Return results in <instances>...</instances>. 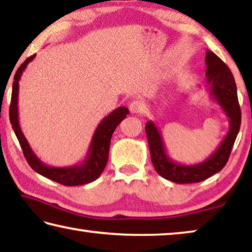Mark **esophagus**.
I'll list each match as a JSON object with an SVG mask.
<instances>
[{
	"mask_svg": "<svg viewBox=\"0 0 252 252\" xmlns=\"http://www.w3.org/2000/svg\"><path fill=\"white\" fill-rule=\"evenodd\" d=\"M130 111L132 113H134V114H139V113H141V112H143V110H144V106H143V104L141 103V102L140 101H136V100H134V101H132L131 103H130Z\"/></svg>",
	"mask_w": 252,
	"mask_h": 252,
	"instance_id": "1",
	"label": "esophagus"
}]
</instances>
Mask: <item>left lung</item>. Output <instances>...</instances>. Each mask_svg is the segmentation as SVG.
Wrapping results in <instances>:
<instances>
[{
    "instance_id": "obj_1",
    "label": "left lung",
    "mask_w": 252,
    "mask_h": 252,
    "mask_svg": "<svg viewBox=\"0 0 252 252\" xmlns=\"http://www.w3.org/2000/svg\"><path fill=\"white\" fill-rule=\"evenodd\" d=\"M207 85L220 108L229 118V131L218 149L203 162L185 165L177 163L168 156L160 131L155 122L148 121L146 133L151 161L156 171L167 180L176 183H195L206 180L219 172L229 160L233 143L240 130L241 110L238 102L237 85L228 65L219 57L207 51Z\"/></svg>"
}]
</instances>
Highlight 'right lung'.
<instances>
[{
  "label": "right lung",
  "instance_id": "right-lung-1",
  "mask_svg": "<svg viewBox=\"0 0 252 252\" xmlns=\"http://www.w3.org/2000/svg\"><path fill=\"white\" fill-rule=\"evenodd\" d=\"M34 58H35V54L28 58L21 64L18 71L15 72L13 85H12V97L10 104V121L12 125V129H13L16 138L19 140L25 159H27L30 167L34 171L41 174V176L50 179V180L60 183V185L73 187L87 185V183L94 181L101 176L102 171H103L106 165V162H108L111 136H112L116 127L120 125V122L126 118V114H129V109L126 108V106H120V108L112 111L109 116H106L100 122L94 134H93L87 157H85L82 163L63 168L49 167V165L44 164L36 157L35 153L32 151L28 140L25 139L23 132L21 130L19 123V81L23 71L25 70V67L28 66L29 63Z\"/></svg>",
  "mask_w": 252,
  "mask_h": 252
}]
</instances>
